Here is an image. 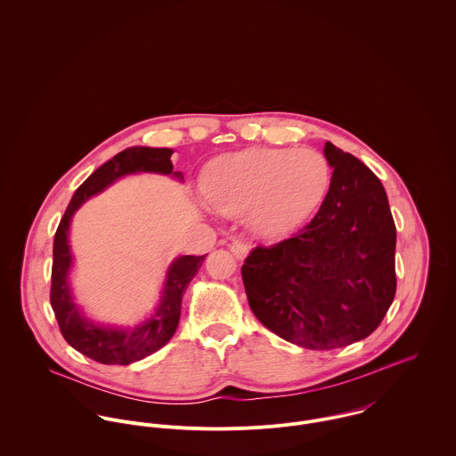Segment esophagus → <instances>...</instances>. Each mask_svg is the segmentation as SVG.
Listing matches in <instances>:
<instances>
[{
	"label": "esophagus",
	"mask_w": 456,
	"mask_h": 456,
	"mask_svg": "<svg viewBox=\"0 0 456 456\" xmlns=\"http://www.w3.org/2000/svg\"><path fill=\"white\" fill-rule=\"evenodd\" d=\"M230 249H232L233 256L239 258V260H244L248 256V253H249V248H248V244L244 240H233L230 244Z\"/></svg>",
	"instance_id": "obj_1"
}]
</instances>
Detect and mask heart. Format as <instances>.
Returning <instances> with one entry per match:
<instances>
[{"label": "heart", "instance_id": "b5f03b06", "mask_svg": "<svg viewBox=\"0 0 456 456\" xmlns=\"http://www.w3.org/2000/svg\"><path fill=\"white\" fill-rule=\"evenodd\" d=\"M330 163L313 147H251L217 158L205 174L210 205L226 216L246 212L248 226L275 239L304 224L330 186Z\"/></svg>", "mask_w": 456, "mask_h": 456}]
</instances>
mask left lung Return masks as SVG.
I'll return each mask as SVG.
<instances>
[{
    "instance_id": "left-lung-1",
    "label": "left lung",
    "mask_w": 456,
    "mask_h": 456,
    "mask_svg": "<svg viewBox=\"0 0 456 456\" xmlns=\"http://www.w3.org/2000/svg\"><path fill=\"white\" fill-rule=\"evenodd\" d=\"M325 156L333 174L313 221L286 240L255 248L242 265L255 316L307 349L369 337L396 291V228L381 181L331 142Z\"/></svg>"
}]
</instances>
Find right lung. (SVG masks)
<instances>
[{
	"instance_id": "1",
	"label": "right lung",
	"mask_w": 456,
	"mask_h": 456,
	"mask_svg": "<svg viewBox=\"0 0 456 456\" xmlns=\"http://www.w3.org/2000/svg\"><path fill=\"white\" fill-rule=\"evenodd\" d=\"M174 151L172 149H156V147H130L123 152L116 154L105 165L91 174L86 179L75 195L71 196L65 216L60 221V226L54 235V249H53V275H51V305L56 314L60 330L66 342L86 354L87 358L105 363V365H130L138 362L159 347H163L172 335L175 333L179 318H181V302L184 291L196 272L200 270L203 256H179L174 261L167 272V282L161 295V302L154 314L147 318L142 325L134 328H110L89 322L84 318L80 309L73 304L68 272L71 266V253L68 246V232L69 223L77 208L98 195L107 186H110L116 179L138 174V172H156L165 175H175L183 181L181 172H172L174 165L170 161Z\"/></svg>"
}]
</instances>
